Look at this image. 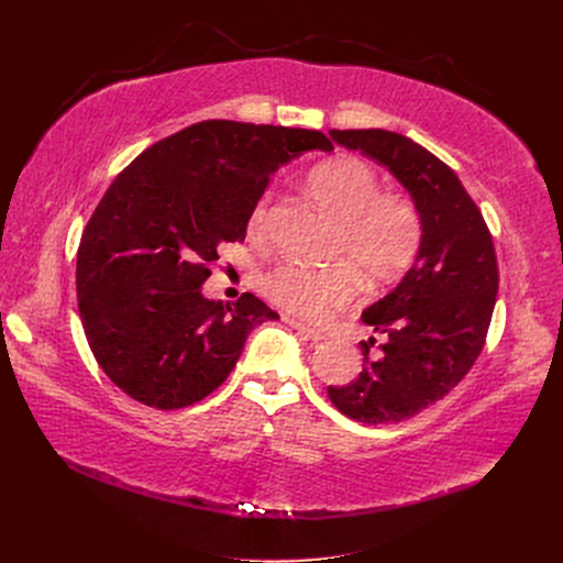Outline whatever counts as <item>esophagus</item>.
Wrapping results in <instances>:
<instances>
[{
  "label": "esophagus",
  "mask_w": 563,
  "mask_h": 563,
  "mask_svg": "<svg viewBox=\"0 0 563 563\" xmlns=\"http://www.w3.org/2000/svg\"><path fill=\"white\" fill-rule=\"evenodd\" d=\"M283 321L289 323V327H291L294 331L301 333L303 338H308V340H312V342H321L323 338H327V333H321V331H317V329H310V327H306V323H301V321H297V319H291V317H283Z\"/></svg>",
  "instance_id": "esophagus-1"
}]
</instances>
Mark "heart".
<instances>
[{
  "label": "heart",
  "mask_w": 563,
  "mask_h": 563,
  "mask_svg": "<svg viewBox=\"0 0 563 563\" xmlns=\"http://www.w3.org/2000/svg\"><path fill=\"white\" fill-rule=\"evenodd\" d=\"M312 198L340 223L335 255L349 260L374 285L401 278L418 260L424 225L418 207L399 194H380L378 175L356 157H338L308 175ZM266 198L249 214V234L262 236ZM264 297L285 312L323 321L353 301L356 272L349 264L323 269L280 262L260 280Z\"/></svg>",
  "instance_id": "heart-1"
}]
</instances>
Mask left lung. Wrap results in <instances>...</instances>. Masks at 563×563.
I'll list each match as a JSON object with an SVG mask.
<instances>
[{
  "mask_svg": "<svg viewBox=\"0 0 563 563\" xmlns=\"http://www.w3.org/2000/svg\"><path fill=\"white\" fill-rule=\"evenodd\" d=\"M329 134L388 166L424 225L416 264L388 297L363 312L383 342L363 340L358 378L329 386L333 406L346 418L397 424L440 401L479 358L499 283L493 236L456 173L420 143L388 130Z\"/></svg>",
  "mask_w": 563,
  "mask_h": 563,
  "instance_id": "8db88e82",
  "label": "left lung"
}]
</instances>
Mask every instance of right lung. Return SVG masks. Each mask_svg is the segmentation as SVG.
Wrapping results in <instances>:
<instances>
[{
  "label": "right lung",
  "instance_id": "add662e5",
  "mask_svg": "<svg viewBox=\"0 0 563 563\" xmlns=\"http://www.w3.org/2000/svg\"><path fill=\"white\" fill-rule=\"evenodd\" d=\"M317 130L202 121L153 143L115 177L77 251V306L102 372L132 399L175 410L214 393L257 323L278 314L253 294L202 297L210 264L244 242L272 173Z\"/></svg>",
  "mask_w": 563,
  "mask_h": 563
}]
</instances>
